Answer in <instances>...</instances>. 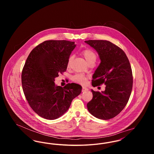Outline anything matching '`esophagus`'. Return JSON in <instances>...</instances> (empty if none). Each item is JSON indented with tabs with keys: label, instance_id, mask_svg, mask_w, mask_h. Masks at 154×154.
Returning <instances> with one entry per match:
<instances>
[{
	"label": "esophagus",
	"instance_id": "34e87169",
	"mask_svg": "<svg viewBox=\"0 0 154 154\" xmlns=\"http://www.w3.org/2000/svg\"><path fill=\"white\" fill-rule=\"evenodd\" d=\"M88 90V89L87 88V87H82V92H85V91H87Z\"/></svg>",
	"mask_w": 154,
	"mask_h": 154
}]
</instances>
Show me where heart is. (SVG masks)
Here are the masks:
<instances>
[{"instance_id":"obj_1","label":"heart","mask_w":154,"mask_h":154,"mask_svg":"<svg viewBox=\"0 0 154 154\" xmlns=\"http://www.w3.org/2000/svg\"><path fill=\"white\" fill-rule=\"evenodd\" d=\"M81 54L84 57V58L85 59V60H87V62L89 64L92 62H94V63L95 62L96 55L95 53L92 50L90 49H85L82 51ZM72 58H73L72 57H70L68 59V62L67 64V67H69L70 66ZM87 77L85 75L82 74H77L72 77V80L77 83L80 84L81 85H85L87 83Z\"/></svg>"}]
</instances>
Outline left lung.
Here are the masks:
<instances>
[{
	"instance_id": "1",
	"label": "left lung",
	"mask_w": 154,
	"mask_h": 154,
	"mask_svg": "<svg viewBox=\"0 0 154 154\" xmlns=\"http://www.w3.org/2000/svg\"><path fill=\"white\" fill-rule=\"evenodd\" d=\"M85 43L97 52L100 63L92 75L93 87L106 85L104 91L91 89L92 99L89 112L100 119L115 117L124 109L132 92L133 75L130 62L124 51L107 40H88Z\"/></svg>"
}]
</instances>
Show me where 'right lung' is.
<instances>
[{
    "label": "right lung",
    "instance_id": "right-lung-1",
    "mask_svg": "<svg viewBox=\"0 0 154 154\" xmlns=\"http://www.w3.org/2000/svg\"><path fill=\"white\" fill-rule=\"evenodd\" d=\"M76 45L67 40H47L36 46L22 70L23 93L30 106L41 117L55 119L68 110L81 92L82 87L69 83L55 85V79L67 69L69 57Z\"/></svg>",
    "mask_w": 154,
    "mask_h": 154
}]
</instances>
